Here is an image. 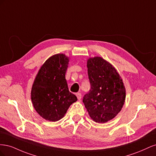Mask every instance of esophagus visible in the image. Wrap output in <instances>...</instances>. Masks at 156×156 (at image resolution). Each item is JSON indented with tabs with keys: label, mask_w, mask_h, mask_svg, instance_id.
Masks as SVG:
<instances>
[{
	"label": "esophagus",
	"mask_w": 156,
	"mask_h": 156,
	"mask_svg": "<svg viewBox=\"0 0 156 156\" xmlns=\"http://www.w3.org/2000/svg\"><path fill=\"white\" fill-rule=\"evenodd\" d=\"M76 96H77L78 100H81V97H82L81 94V93H77V94H76Z\"/></svg>",
	"instance_id": "esophagus-1"
}]
</instances>
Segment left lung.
<instances>
[{"label":"left lung","mask_w":156,"mask_h":156,"mask_svg":"<svg viewBox=\"0 0 156 156\" xmlns=\"http://www.w3.org/2000/svg\"><path fill=\"white\" fill-rule=\"evenodd\" d=\"M87 68L90 90L83 101L94 121L105 123L121 111L126 89L116 69L101 57L89 58Z\"/></svg>","instance_id":"1"}]
</instances>
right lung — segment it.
Returning <instances> with one entry per match:
<instances>
[{
    "label": "right lung",
    "instance_id": "1",
    "mask_svg": "<svg viewBox=\"0 0 156 156\" xmlns=\"http://www.w3.org/2000/svg\"><path fill=\"white\" fill-rule=\"evenodd\" d=\"M68 62L69 58L63 54L52 56L42 65L32 85L33 106L47 120H59L69 107L77 100L69 91L65 78Z\"/></svg>",
    "mask_w": 156,
    "mask_h": 156
}]
</instances>
